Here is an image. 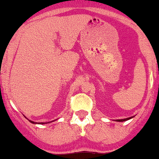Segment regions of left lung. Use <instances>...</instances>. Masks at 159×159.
Returning <instances> with one entry per match:
<instances>
[{
    "label": "left lung",
    "mask_w": 159,
    "mask_h": 159,
    "mask_svg": "<svg viewBox=\"0 0 159 159\" xmlns=\"http://www.w3.org/2000/svg\"><path fill=\"white\" fill-rule=\"evenodd\" d=\"M132 117H133V116H132V117L127 118V119H117V120H116V122H124V121H127V120H129V119H132Z\"/></svg>",
    "instance_id": "obj_1"
}]
</instances>
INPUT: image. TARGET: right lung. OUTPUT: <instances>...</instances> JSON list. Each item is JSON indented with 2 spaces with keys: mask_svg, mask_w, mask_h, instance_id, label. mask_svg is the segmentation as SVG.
I'll return each mask as SVG.
<instances>
[{
  "mask_svg": "<svg viewBox=\"0 0 159 159\" xmlns=\"http://www.w3.org/2000/svg\"><path fill=\"white\" fill-rule=\"evenodd\" d=\"M29 121H30L31 123H34V124H45V123H50V122H34L31 120H29ZM51 122H53V121H51Z\"/></svg>",
  "mask_w": 159,
  "mask_h": 159,
  "instance_id": "add662e5",
  "label": "right lung"
}]
</instances>
